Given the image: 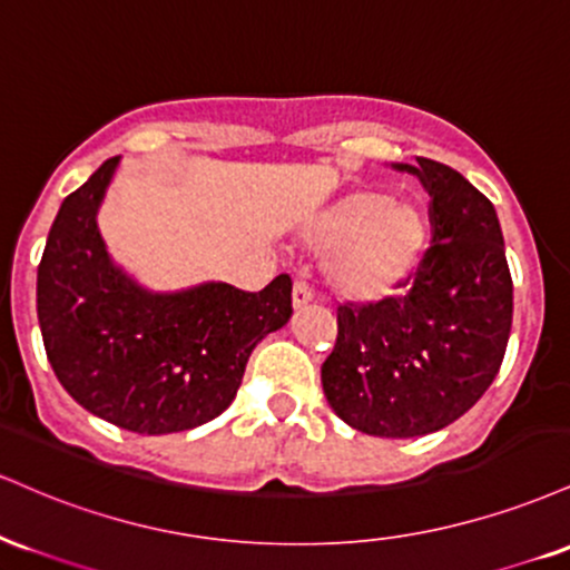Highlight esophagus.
Instances as JSON below:
<instances>
[{"mask_svg":"<svg viewBox=\"0 0 570 570\" xmlns=\"http://www.w3.org/2000/svg\"><path fill=\"white\" fill-rule=\"evenodd\" d=\"M314 298V293H312V287H309V283H306V279H296V283H293V306H296V309H301V306H306L309 304V301Z\"/></svg>","mask_w":570,"mask_h":570,"instance_id":"obj_1","label":"esophagus"}]
</instances>
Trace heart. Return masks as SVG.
I'll return each instance as SVG.
<instances>
[{
    "label": "heart",
    "instance_id": "obj_1",
    "mask_svg": "<svg viewBox=\"0 0 570 570\" xmlns=\"http://www.w3.org/2000/svg\"><path fill=\"white\" fill-rule=\"evenodd\" d=\"M306 243L325 250V279L341 298L371 304L400 291L419 269L430 245V216L413 199L357 189L314 220Z\"/></svg>",
    "mask_w": 570,
    "mask_h": 570
}]
</instances>
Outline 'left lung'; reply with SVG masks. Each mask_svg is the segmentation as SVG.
<instances>
[{
    "mask_svg": "<svg viewBox=\"0 0 570 570\" xmlns=\"http://www.w3.org/2000/svg\"><path fill=\"white\" fill-rule=\"evenodd\" d=\"M432 245L405 296L338 306L323 363L327 405L373 438H421L464 416L497 379L512 327V277L491 199L461 173L419 157Z\"/></svg>",
    "mask_w": 570,
    "mask_h": 570,
    "instance_id": "1",
    "label": "left lung"
}]
</instances>
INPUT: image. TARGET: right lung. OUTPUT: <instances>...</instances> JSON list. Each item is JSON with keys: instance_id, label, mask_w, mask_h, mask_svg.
Wrapping results in <instances>:
<instances>
[{"instance_id": "add662e5", "label": "right lung", "mask_w": 570, "mask_h": 570, "mask_svg": "<svg viewBox=\"0 0 570 570\" xmlns=\"http://www.w3.org/2000/svg\"><path fill=\"white\" fill-rule=\"evenodd\" d=\"M119 157L71 191L37 269V317L63 390L92 416L138 434H170L232 405L256 344L291 320L287 274L264 291L203 283L176 293L138 285L98 232Z\"/></svg>"}]
</instances>
